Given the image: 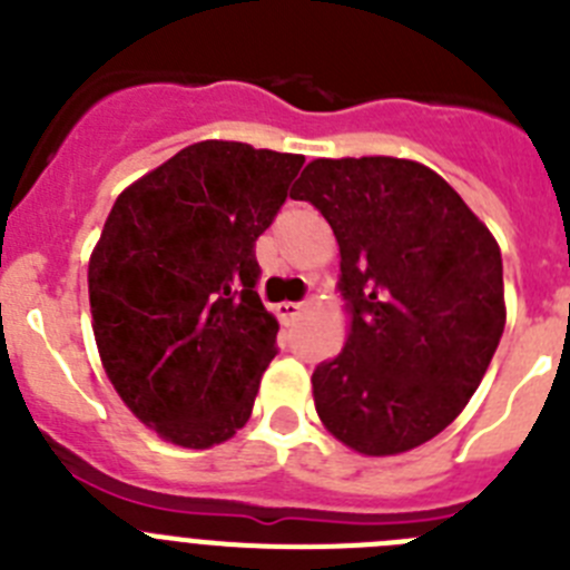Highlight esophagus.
<instances>
[{
  "instance_id": "esophagus-1",
  "label": "esophagus",
  "mask_w": 570,
  "mask_h": 570,
  "mask_svg": "<svg viewBox=\"0 0 570 570\" xmlns=\"http://www.w3.org/2000/svg\"><path fill=\"white\" fill-rule=\"evenodd\" d=\"M302 311H305V302H279V305H276V316H279L285 325L299 320Z\"/></svg>"
}]
</instances>
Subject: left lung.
I'll return each instance as SVG.
<instances>
[{
    "label": "left lung",
    "instance_id": "8db88e82",
    "mask_svg": "<svg viewBox=\"0 0 570 570\" xmlns=\"http://www.w3.org/2000/svg\"><path fill=\"white\" fill-rule=\"evenodd\" d=\"M294 196L328 219L340 245L347 340L311 376L322 425L365 456L434 440L462 414L500 345V245L414 159H314Z\"/></svg>",
    "mask_w": 570,
    "mask_h": 570
}]
</instances>
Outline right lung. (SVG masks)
<instances>
[{"label": "right lung", "mask_w": 570, "mask_h": 570, "mask_svg": "<svg viewBox=\"0 0 570 570\" xmlns=\"http://www.w3.org/2000/svg\"><path fill=\"white\" fill-rule=\"evenodd\" d=\"M305 156L205 139L116 196L88 262L99 360L130 414L179 448L228 442L254 411L279 322L254 242Z\"/></svg>", "instance_id": "obj_1"}]
</instances>
